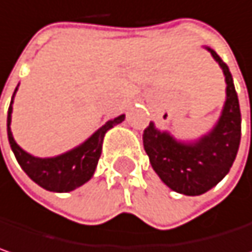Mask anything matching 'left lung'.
Returning a JSON list of instances; mask_svg holds the SVG:
<instances>
[{
	"label": "left lung",
	"mask_w": 252,
	"mask_h": 252,
	"mask_svg": "<svg viewBox=\"0 0 252 252\" xmlns=\"http://www.w3.org/2000/svg\"><path fill=\"white\" fill-rule=\"evenodd\" d=\"M220 66L226 82V99L215 126L196 141H179L154 123L144 129L143 144L166 186L177 193L199 196L211 190L228 174L241 141V111L229 67L215 50L206 47Z\"/></svg>",
	"instance_id": "8db88e82"
}]
</instances>
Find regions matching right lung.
Segmentation results:
<instances>
[{
    "mask_svg": "<svg viewBox=\"0 0 252 252\" xmlns=\"http://www.w3.org/2000/svg\"><path fill=\"white\" fill-rule=\"evenodd\" d=\"M17 88L14 91V95L17 92ZM14 95H12L11 103L8 108L7 134H8V141H10L12 153L26 174L43 189L49 192H58V193L72 192L80 188L82 185H85L88 180H91V177L95 173L101 153H102V141L106 131L117 124H121L126 115H120L105 123L99 129H96L86 141H83L78 147L69 150L63 154H59L56 157L40 158L24 151L15 143L12 137L10 126H11Z\"/></svg>",
    "mask_w": 252,
    "mask_h": 252,
    "instance_id": "add662e5",
    "label": "right lung"
}]
</instances>
